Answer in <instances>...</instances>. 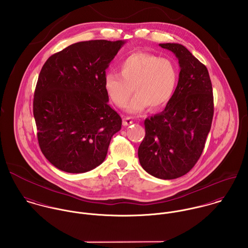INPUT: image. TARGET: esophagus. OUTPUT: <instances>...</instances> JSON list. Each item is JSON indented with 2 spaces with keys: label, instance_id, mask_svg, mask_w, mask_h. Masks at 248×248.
<instances>
[{
  "label": "esophagus",
  "instance_id": "esophagus-1",
  "mask_svg": "<svg viewBox=\"0 0 248 248\" xmlns=\"http://www.w3.org/2000/svg\"><path fill=\"white\" fill-rule=\"evenodd\" d=\"M133 123V119L131 117H123V125L129 126Z\"/></svg>",
  "mask_w": 248,
  "mask_h": 248
}]
</instances>
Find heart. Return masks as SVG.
Returning <instances> with one entry per match:
<instances>
[{"label":"heart","instance_id":"heart-1","mask_svg":"<svg viewBox=\"0 0 248 248\" xmlns=\"http://www.w3.org/2000/svg\"><path fill=\"white\" fill-rule=\"evenodd\" d=\"M118 68L120 74L108 72L104 78L105 90L116 107L123 108L133 91L136 95L126 109L135 114L147 107L153 110L161 108L172 97L178 70L170 59L138 52L125 58Z\"/></svg>","mask_w":248,"mask_h":248}]
</instances>
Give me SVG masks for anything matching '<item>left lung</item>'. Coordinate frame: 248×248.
Segmentation results:
<instances>
[{
	"instance_id": "1",
	"label": "left lung",
	"mask_w": 248,
	"mask_h": 248,
	"mask_svg": "<svg viewBox=\"0 0 248 248\" xmlns=\"http://www.w3.org/2000/svg\"><path fill=\"white\" fill-rule=\"evenodd\" d=\"M160 46L178 59L179 81L165 110L145 119L138 155L147 173L171 180L186 174L199 160L212 126L214 96L207 67L185 46Z\"/></svg>"
}]
</instances>
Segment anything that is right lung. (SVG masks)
<instances>
[{
	"label": "right lung",
	"instance_id": "obj_1",
	"mask_svg": "<svg viewBox=\"0 0 248 248\" xmlns=\"http://www.w3.org/2000/svg\"><path fill=\"white\" fill-rule=\"evenodd\" d=\"M123 40H89L51 56L36 83L33 116L45 158L68 173L101 165L122 119L104 87L106 69Z\"/></svg>",
	"mask_w": 248,
	"mask_h": 248
}]
</instances>
